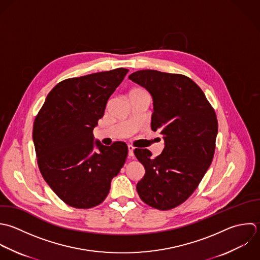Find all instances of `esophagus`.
I'll list each match as a JSON object with an SVG mask.
<instances>
[{
  "label": "esophagus",
  "mask_w": 260,
  "mask_h": 260,
  "mask_svg": "<svg viewBox=\"0 0 260 260\" xmlns=\"http://www.w3.org/2000/svg\"><path fill=\"white\" fill-rule=\"evenodd\" d=\"M127 150H128V156L133 157L134 156V147L132 145H127Z\"/></svg>",
  "instance_id": "1"
}]
</instances>
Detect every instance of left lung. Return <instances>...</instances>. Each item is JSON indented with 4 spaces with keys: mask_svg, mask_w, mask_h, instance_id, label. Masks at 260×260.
<instances>
[{
    "mask_svg": "<svg viewBox=\"0 0 260 260\" xmlns=\"http://www.w3.org/2000/svg\"><path fill=\"white\" fill-rule=\"evenodd\" d=\"M128 79L151 94V128L164 140L156 158L148 149L134 151L145 167L137 191L150 207L170 210L192 194L209 169L218 135L217 116L205 93L186 76L142 70Z\"/></svg>",
    "mask_w": 260,
    "mask_h": 260,
    "instance_id": "left-lung-1",
    "label": "left lung"
}]
</instances>
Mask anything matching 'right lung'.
I'll return each mask as SVG.
<instances>
[{
  "label": "right lung",
  "instance_id": "right-lung-1",
  "mask_svg": "<svg viewBox=\"0 0 260 260\" xmlns=\"http://www.w3.org/2000/svg\"><path fill=\"white\" fill-rule=\"evenodd\" d=\"M128 70L119 68L61 81L48 93L33 124L43 179L67 205L90 209L107 197L127 156V146L94 141L93 129Z\"/></svg>",
  "mask_w": 260,
  "mask_h": 260
}]
</instances>
